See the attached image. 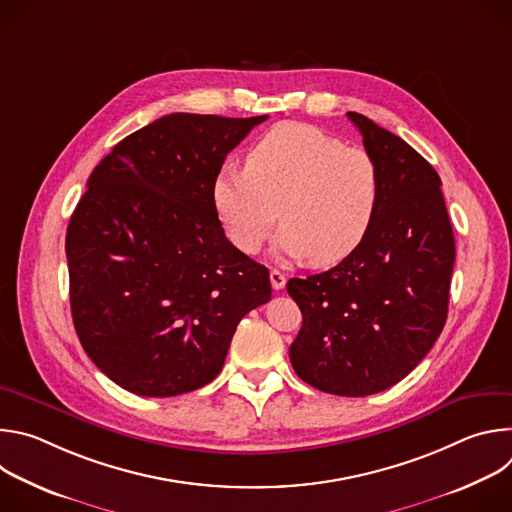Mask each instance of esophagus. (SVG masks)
Here are the masks:
<instances>
[{
	"label": "esophagus",
	"mask_w": 512,
	"mask_h": 512,
	"mask_svg": "<svg viewBox=\"0 0 512 512\" xmlns=\"http://www.w3.org/2000/svg\"><path fill=\"white\" fill-rule=\"evenodd\" d=\"M269 279H271V285H273V289H283L285 287V275L279 271V269H271V273H269Z\"/></svg>",
	"instance_id": "esophagus-1"
}]
</instances>
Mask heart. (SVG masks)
Wrapping results in <instances>:
<instances>
[{
    "instance_id": "1",
    "label": "heart",
    "mask_w": 512,
    "mask_h": 512,
    "mask_svg": "<svg viewBox=\"0 0 512 512\" xmlns=\"http://www.w3.org/2000/svg\"><path fill=\"white\" fill-rule=\"evenodd\" d=\"M379 198L373 156L306 123L275 125L253 145L247 168H225L212 182L216 216L235 247L257 253L281 218L277 251L314 265L358 249Z\"/></svg>"
}]
</instances>
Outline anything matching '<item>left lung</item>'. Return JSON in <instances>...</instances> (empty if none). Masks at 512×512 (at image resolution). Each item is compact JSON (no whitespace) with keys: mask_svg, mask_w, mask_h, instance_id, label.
<instances>
[{"mask_svg":"<svg viewBox=\"0 0 512 512\" xmlns=\"http://www.w3.org/2000/svg\"><path fill=\"white\" fill-rule=\"evenodd\" d=\"M348 119L377 162L379 208L354 253L287 281L304 318L289 360L324 393L364 397L405 379L442 334L456 245L433 166L369 117Z\"/></svg>","mask_w":512,"mask_h":512,"instance_id":"left-lung-1","label":"left lung"}]
</instances>
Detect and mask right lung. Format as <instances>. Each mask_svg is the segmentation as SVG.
Listing matches in <instances>:
<instances>
[{"mask_svg":"<svg viewBox=\"0 0 512 512\" xmlns=\"http://www.w3.org/2000/svg\"><path fill=\"white\" fill-rule=\"evenodd\" d=\"M267 115L172 113L121 139L66 229L70 312L97 367L141 397L221 373L237 324L271 300L269 271L223 231L212 182Z\"/></svg>","mask_w":512,"mask_h":512,"instance_id":"obj_1","label":"right lung"}]
</instances>
